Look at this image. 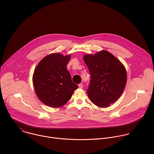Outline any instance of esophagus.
Here are the masks:
<instances>
[{
  "mask_svg": "<svg viewBox=\"0 0 154 154\" xmlns=\"http://www.w3.org/2000/svg\"><path fill=\"white\" fill-rule=\"evenodd\" d=\"M83 83H80V84H79V88H83Z\"/></svg>",
  "mask_w": 154,
  "mask_h": 154,
  "instance_id": "34e87169",
  "label": "esophagus"
}]
</instances>
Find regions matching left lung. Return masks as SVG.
I'll list each match as a JSON object with an SVG mask.
<instances>
[{"label": "left lung", "instance_id": "left-lung-1", "mask_svg": "<svg viewBox=\"0 0 154 154\" xmlns=\"http://www.w3.org/2000/svg\"><path fill=\"white\" fill-rule=\"evenodd\" d=\"M83 60L91 75L87 90L90 100L99 107L109 106L121 96L125 87L127 73L124 65L106 51L85 55Z\"/></svg>", "mask_w": 154, "mask_h": 154}]
</instances>
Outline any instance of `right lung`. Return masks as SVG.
<instances>
[{
    "mask_svg": "<svg viewBox=\"0 0 154 154\" xmlns=\"http://www.w3.org/2000/svg\"><path fill=\"white\" fill-rule=\"evenodd\" d=\"M71 55L51 54L38 63L33 75V83L39 99L45 105L58 108L71 98L78 86L71 80L67 64Z\"/></svg>",
    "mask_w": 154,
    "mask_h": 154,
    "instance_id": "add662e5",
    "label": "right lung"
}]
</instances>
